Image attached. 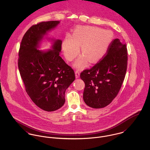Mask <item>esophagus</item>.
<instances>
[{
	"instance_id": "obj_1",
	"label": "esophagus",
	"mask_w": 150,
	"mask_h": 150,
	"mask_svg": "<svg viewBox=\"0 0 150 150\" xmlns=\"http://www.w3.org/2000/svg\"><path fill=\"white\" fill-rule=\"evenodd\" d=\"M75 75H76V77L77 79L80 77V71L79 70H76L75 71Z\"/></svg>"
}]
</instances>
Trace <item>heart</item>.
<instances>
[{
  "label": "heart",
  "mask_w": 150,
  "mask_h": 150,
  "mask_svg": "<svg viewBox=\"0 0 150 150\" xmlns=\"http://www.w3.org/2000/svg\"><path fill=\"white\" fill-rule=\"evenodd\" d=\"M110 30L102 29L95 26H82L77 28L73 37L67 35L62 43V48L66 58L73 61L78 55L81 46L83 53L74 63V66L81 68L91 63L100 60L107 52L112 40Z\"/></svg>",
  "instance_id": "b5f03b06"
}]
</instances>
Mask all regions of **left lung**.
I'll use <instances>...</instances> for the list:
<instances>
[{
	"label": "left lung",
	"instance_id": "obj_1",
	"mask_svg": "<svg viewBox=\"0 0 150 150\" xmlns=\"http://www.w3.org/2000/svg\"><path fill=\"white\" fill-rule=\"evenodd\" d=\"M128 64L126 44L113 40L106 55L80 74L85 83L83 99L93 108L107 106L117 96L124 80Z\"/></svg>",
	"mask_w": 150,
	"mask_h": 150
}]
</instances>
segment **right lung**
Masks as SVG:
<instances>
[{"label": "right lung", "instance_id": "obj_1", "mask_svg": "<svg viewBox=\"0 0 150 150\" xmlns=\"http://www.w3.org/2000/svg\"><path fill=\"white\" fill-rule=\"evenodd\" d=\"M59 23L50 21L32 25L23 36L18 52V66L25 91L38 107L47 111L64 105L65 91L75 80L74 70L59 56L61 40L55 41L53 50L37 49L46 32Z\"/></svg>", "mask_w": 150, "mask_h": 150}]
</instances>
